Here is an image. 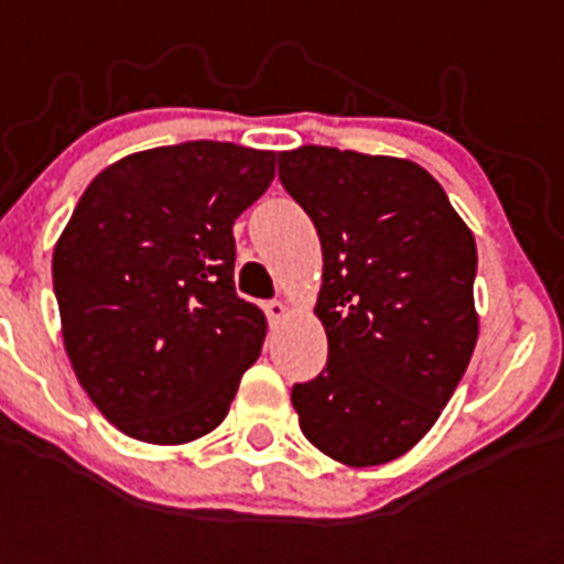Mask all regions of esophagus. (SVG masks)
Masks as SVG:
<instances>
[{
  "label": "esophagus",
  "instance_id": "obj_1",
  "mask_svg": "<svg viewBox=\"0 0 564 564\" xmlns=\"http://www.w3.org/2000/svg\"><path fill=\"white\" fill-rule=\"evenodd\" d=\"M265 316H269V325H281L283 318L290 316V307L283 304V301H269V304H263Z\"/></svg>",
  "mask_w": 564,
  "mask_h": 564
}]
</instances>
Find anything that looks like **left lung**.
<instances>
[{"label": "left lung", "mask_w": 564, "mask_h": 564, "mask_svg": "<svg viewBox=\"0 0 564 564\" xmlns=\"http://www.w3.org/2000/svg\"><path fill=\"white\" fill-rule=\"evenodd\" d=\"M278 175L325 260L327 366L292 386L301 433L351 468L392 463L436 424L477 345L474 234L403 158L301 145L281 154Z\"/></svg>", "instance_id": "left-lung-1"}]
</instances>
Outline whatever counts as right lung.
<instances>
[{
    "label": "right lung",
    "mask_w": 564,
    "mask_h": 564,
    "mask_svg": "<svg viewBox=\"0 0 564 564\" xmlns=\"http://www.w3.org/2000/svg\"><path fill=\"white\" fill-rule=\"evenodd\" d=\"M274 178V152L161 145L84 189L52 254L66 357L126 436L187 445L228 415L265 339L234 290V219Z\"/></svg>",
    "instance_id": "add662e5"
}]
</instances>
